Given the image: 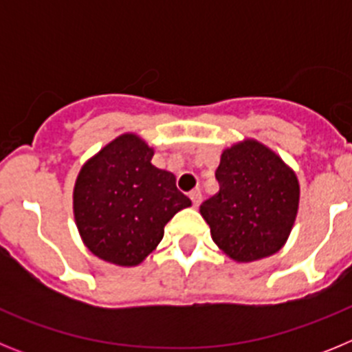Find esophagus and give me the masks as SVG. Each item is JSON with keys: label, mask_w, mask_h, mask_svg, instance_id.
I'll return each instance as SVG.
<instances>
[{"label": "esophagus", "mask_w": 352, "mask_h": 352, "mask_svg": "<svg viewBox=\"0 0 352 352\" xmlns=\"http://www.w3.org/2000/svg\"><path fill=\"white\" fill-rule=\"evenodd\" d=\"M190 199H192V204H194V208H197L199 204H201V201H203V194L199 190H194L190 192Z\"/></svg>", "instance_id": "esophagus-1"}]
</instances>
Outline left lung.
I'll use <instances>...</instances> for the list:
<instances>
[{"label": "left lung", "instance_id": "1", "mask_svg": "<svg viewBox=\"0 0 352 352\" xmlns=\"http://www.w3.org/2000/svg\"><path fill=\"white\" fill-rule=\"evenodd\" d=\"M214 176L220 190L199 211L217 247L236 263L280 250L300 206L296 173L268 146L245 139L223 149Z\"/></svg>", "mask_w": 352, "mask_h": 352}]
</instances>
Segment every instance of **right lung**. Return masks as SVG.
Returning <instances> with one entry per match:
<instances>
[{"instance_id":"1","label":"right lung","mask_w":352,"mask_h":352,"mask_svg":"<svg viewBox=\"0 0 352 352\" xmlns=\"http://www.w3.org/2000/svg\"><path fill=\"white\" fill-rule=\"evenodd\" d=\"M153 148L123 133L89 158L74 186V219L91 254L116 266H138L164 238V227L192 201L169 170L151 164Z\"/></svg>"}]
</instances>
